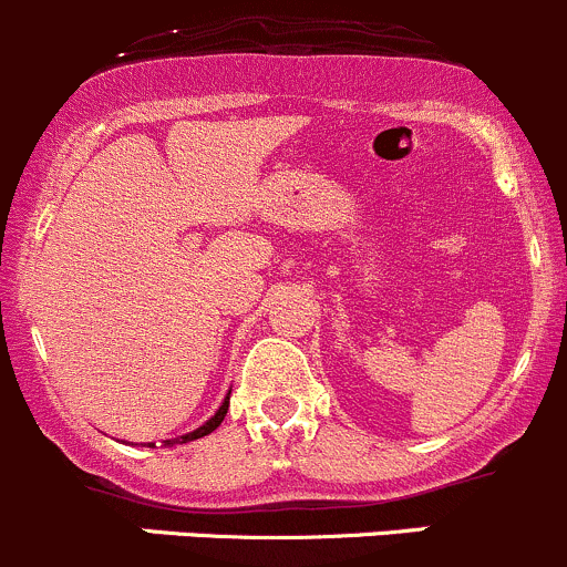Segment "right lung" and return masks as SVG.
<instances>
[{
  "instance_id": "add662e5",
  "label": "right lung",
  "mask_w": 567,
  "mask_h": 567,
  "mask_svg": "<svg viewBox=\"0 0 567 567\" xmlns=\"http://www.w3.org/2000/svg\"><path fill=\"white\" fill-rule=\"evenodd\" d=\"M226 410H229V399L224 401V404H220V410L213 414V417L207 420V423L202 425V429H196V431H190V434H185V436H179V440H168L166 445H174V442H190V440H202V436H207V434H213L215 429H218L220 423H224V417H226ZM155 442H150V447H153Z\"/></svg>"
}]
</instances>
